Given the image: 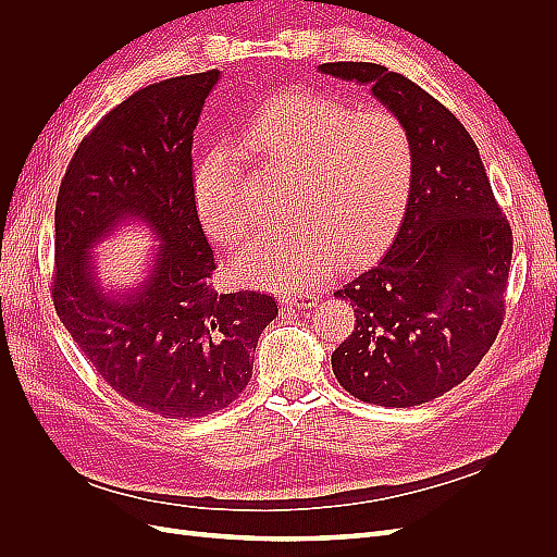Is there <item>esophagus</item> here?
I'll return each mask as SVG.
<instances>
[{
    "label": "esophagus",
    "instance_id": "1",
    "mask_svg": "<svg viewBox=\"0 0 557 557\" xmlns=\"http://www.w3.org/2000/svg\"><path fill=\"white\" fill-rule=\"evenodd\" d=\"M281 305L297 307V309H311L315 307V297L311 293H293V295H281Z\"/></svg>",
    "mask_w": 557,
    "mask_h": 557
}]
</instances>
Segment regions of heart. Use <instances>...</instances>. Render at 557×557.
<instances>
[{
	"instance_id": "heart-1",
	"label": "heart",
	"mask_w": 557,
	"mask_h": 557,
	"mask_svg": "<svg viewBox=\"0 0 557 557\" xmlns=\"http://www.w3.org/2000/svg\"><path fill=\"white\" fill-rule=\"evenodd\" d=\"M234 150L285 176L281 199L290 223L239 258L242 276L256 288H313L334 272L339 252L348 262L369 256L409 205L413 141L391 111L352 113L327 95L293 90L248 117ZM234 150L211 148L193 172L199 223L227 248H237L250 230Z\"/></svg>"
}]
</instances>
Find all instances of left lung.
I'll list each match as a JSON object with an SVG mask.
<instances>
[{
  "label": "left lung",
  "instance_id": "obj_1",
  "mask_svg": "<svg viewBox=\"0 0 557 557\" xmlns=\"http://www.w3.org/2000/svg\"><path fill=\"white\" fill-rule=\"evenodd\" d=\"M320 74L369 86L407 125L413 183L383 256L334 297L356 330L332 352L344 391L376 407H416L462 383L502 327L513 239L476 144L444 104L372 62H327Z\"/></svg>",
  "mask_w": 557,
  "mask_h": 557
}]
</instances>
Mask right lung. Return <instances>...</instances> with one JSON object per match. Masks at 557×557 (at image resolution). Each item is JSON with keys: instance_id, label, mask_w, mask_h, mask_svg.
<instances>
[{"instance_id": "right-lung-1", "label": "right lung", "mask_w": 557, "mask_h": 557, "mask_svg": "<svg viewBox=\"0 0 557 557\" xmlns=\"http://www.w3.org/2000/svg\"><path fill=\"white\" fill-rule=\"evenodd\" d=\"M221 72L134 92L81 141L55 205L53 301L117 395L160 418H201L242 395L274 297L215 293L213 250L193 201V137ZM144 224L159 246L145 276L111 289L91 252Z\"/></svg>"}]
</instances>
